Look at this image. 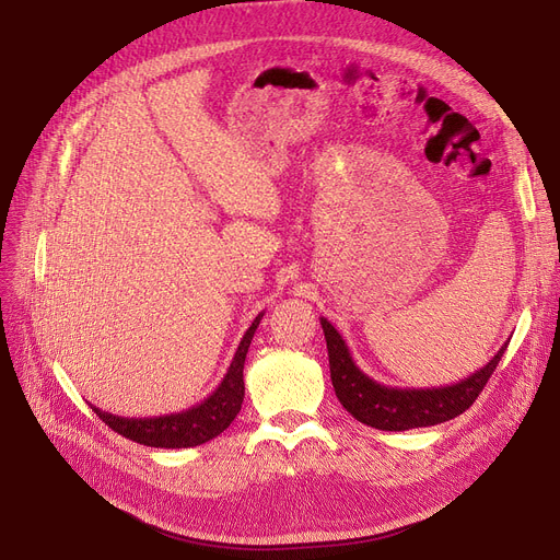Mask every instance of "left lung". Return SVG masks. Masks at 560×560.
<instances>
[{
	"instance_id": "obj_1",
	"label": "left lung",
	"mask_w": 560,
	"mask_h": 560,
	"mask_svg": "<svg viewBox=\"0 0 560 560\" xmlns=\"http://www.w3.org/2000/svg\"><path fill=\"white\" fill-rule=\"evenodd\" d=\"M325 329L331 384L338 401L347 408V413L359 422L381 429V431H408L418 427H433L440 422L454 420L456 416L475 404L490 374L502 361L509 342L481 370L472 372L458 384L440 388H393L384 386L368 376L349 354V347L327 317H319Z\"/></svg>"
}]
</instances>
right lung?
<instances>
[{
    "label": "right lung",
    "instance_id": "add662e5",
    "mask_svg": "<svg viewBox=\"0 0 560 560\" xmlns=\"http://www.w3.org/2000/svg\"><path fill=\"white\" fill-rule=\"evenodd\" d=\"M260 317L262 313L256 315L252 327L245 331L224 378L220 381V386L203 401L186 410H179V413L159 416V418H122V416L108 413V410H100L97 406H91V408L115 433L133 440L138 445L161 447V450H186V447L209 443V440L218 438L233 422V418L241 413L243 397H245L243 368H245L252 338L260 325Z\"/></svg>",
    "mask_w": 560,
    "mask_h": 560
}]
</instances>
